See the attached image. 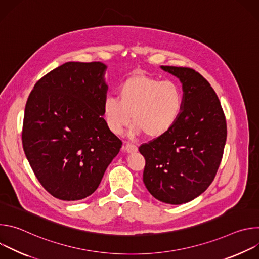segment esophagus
<instances>
[{
  "label": "esophagus",
  "instance_id": "1",
  "mask_svg": "<svg viewBox=\"0 0 259 259\" xmlns=\"http://www.w3.org/2000/svg\"><path fill=\"white\" fill-rule=\"evenodd\" d=\"M123 150H125L128 154H132V153H136L137 151H138V149H137V146L136 145H134V144H131V143H127L124 147H123Z\"/></svg>",
  "mask_w": 259,
  "mask_h": 259
}]
</instances>
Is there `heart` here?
<instances>
[{
  "mask_svg": "<svg viewBox=\"0 0 259 259\" xmlns=\"http://www.w3.org/2000/svg\"><path fill=\"white\" fill-rule=\"evenodd\" d=\"M120 99L106 96L102 104L103 119L114 134H120L131 120L130 135L142 132L150 138L167 133L176 123L182 108L183 94L172 81H160L146 75H134L119 88Z\"/></svg>",
  "mask_w": 259,
  "mask_h": 259,
  "instance_id": "obj_1",
  "label": "heart"
}]
</instances>
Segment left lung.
<instances>
[{
  "instance_id": "left-lung-1",
  "label": "left lung",
  "mask_w": 259,
  "mask_h": 259,
  "mask_svg": "<svg viewBox=\"0 0 259 259\" xmlns=\"http://www.w3.org/2000/svg\"><path fill=\"white\" fill-rule=\"evenodd\" d=\"M160 67L179 79L183 103L167 133L140 145L145 159L143 182L157 200L179 205L199 197L213 181L226 145L227 123L215 91L199 72Z\"/></svg>"
}]
</instances>
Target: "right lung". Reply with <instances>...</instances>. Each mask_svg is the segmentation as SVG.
<instances>
[{
  "label": "right lung",
  "mask_w": 259,
  "mask_h": 259,
  "mask_svg": "<svg viewBox=\"0 0 259 259\" xmlns=\"http://www.w3.org/2000/svg\"><path fill=\"white\" fill-rule=\"evenodd\" d=\"M102 62L69 61L35 83L26 101L22 145L43 188L63 201L92 195L122 141L103 119Z\"/></svg>",
  "instance_id": "obj_1"
}]
</instances>
